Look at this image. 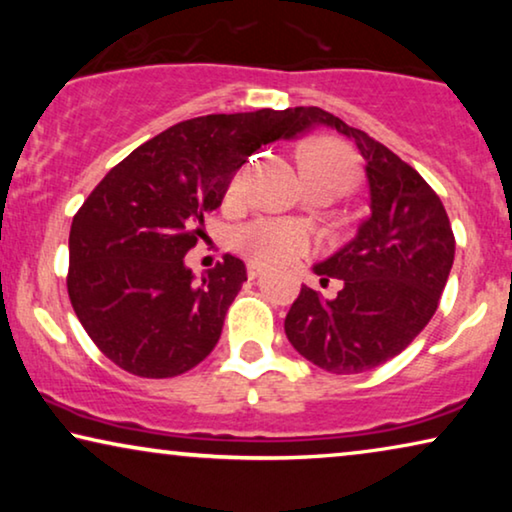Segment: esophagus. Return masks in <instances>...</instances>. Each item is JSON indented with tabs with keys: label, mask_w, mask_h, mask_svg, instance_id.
<instances>
[{
	"label": "esophagus",
	"mask_w": 512,
	"mask_h": 512,
	"mask_svg": "<svg viewBox=\"0 0 512 512\" xmlns=\"http://www.w3.org/2000/svg\"><path fill=\"white\" fill-rule=\"evenodd\" d=\"M263 270H265V265H263V263H256V261H251V263L247 265V275H249V279H256L258 275H261Z\"/></svg>",
	"instance_id": "34e87169"
}]
</instances>
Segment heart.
<instances>
[{"instance_id": "obj_1", "label": "heart", "mask_w": 512, "mask_h": 512, "mask_svg": "<svg viewBox=\"0 0 512 512\" xmlns=\"http://www.w3.org/2000/svg\"><path fill=\"white\" fill-rule=\"evenodd\" d=\"M305 179H335L340 184H352L356 165L352 153L333 142H312L303 153ZM242 193V174H235L228 186V195ZM235 244L242 254L254 258L256 263L286 265L310 254L314 240L310 230L300 223L284 219H256L235 230Z\"/></svg>"}]
</instances>
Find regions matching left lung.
<instances>
[{"instance_id":"left-lung-1","label":"left lung","mask_w":512,"mask_h":512,"mask_svg":"<svg viewBox=\"0 0 512 512\" xmlns=\"http://www.w3.org/2000/svg\"><path fill=\"white\" fill-rule=\"evenodd\" d=\"M303 130L326 125L366 163L370 216L345 247L314 265L335 298L303 284L284 319L293 349L335 375L366 373L401 354L436 312L454 263L450 219L415 167L363 130L319 107H296Z\"/></svg>"}]
</instances>
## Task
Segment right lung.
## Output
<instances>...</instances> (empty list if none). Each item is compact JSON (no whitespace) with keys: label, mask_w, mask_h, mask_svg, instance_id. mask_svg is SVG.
Masks as SVG:
<instances>
[{"label":"right lung","mask_w":512,"mask_h":512,"mask_svg":"<svg viewBox=\"0 0 512 512\" xmlns=\"http://www.w3.org/2000/svg\"><path fill=\"white\" fill-rule=\"evenodd\" d=\"M298 132L296 109L198 116L149 139L95 186L69 230L67 291L107 359L160 380L209 356L247 268L228 254L195 279L184 256L251 153Z\"/></svg>","instance_id":"1"}]
</instances>
